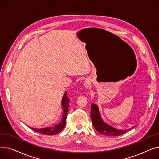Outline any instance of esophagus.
<instances>
[{"mask_svg": "<svg viewBox=\"0 0 159 159\" xmlns=\"http://www.w3.org/2000/svg\"><path fill=\"white\" fill-rule=\"evenodd\" d=\"M84 86L86 88H89L90 86V82H89V81L88 80H86L85 82H84Z\"/></svg>", "mask_w": 159, "mask_h": 159, "instance_id": "1", "label": "esophagus"}]
</instances>
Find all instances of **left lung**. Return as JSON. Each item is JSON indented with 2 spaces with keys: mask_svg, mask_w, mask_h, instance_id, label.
Wrapping results in <instances>:
<instances>
[{
  "mask_svg": "<svg viewBox=\"0 0 159 159\" xmlns=\"http://www.w3.org/2000/svg\"><path fill=\"white\" fill-rule=\"evenodd\" d=\"M91 117L92 120V124L96 131L104 135L112 137L119 136L129 131V129L120 130L115 129L104 122L100 116L98 107L94 104L91 105ZM131 129H133V128Z\"/></svg>",
  "mask_w": 159,
  "mask_h": 159,
  "instance_id": "8db88e82",
  "label": "left lung"
}]
</instances>
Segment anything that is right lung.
<instances>
[{
  "mask_svg": "<svg viewBox=\"0 0 159 159\" xmlns=\"http://www.w3.org/2000/svg\"><path fill=\"white\" fill-rule=\"evenodd\" d=\"M70 101V100L68 98V95H67V92H66L62 100V106L64 110L63 119L58 125H55L54 126L50 127V128H42V129H36V128H31V129L35 132L40 133V134L48 135H55L57 133L61 132L63 129V128H64L66 125L67 113H68V111Z\"/></svg>",
  "mask_w": 159,
  "mask_h": 159,
  "instance_id": "obj_1",
  "label": "right lung"
}]
</instances>
